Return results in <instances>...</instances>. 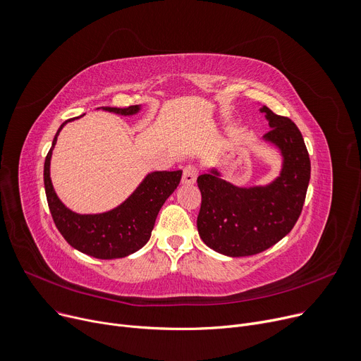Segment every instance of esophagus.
<instances>
[{
  "label": "esophagus",
  "mask_w": 361,
  "mask_h": 361,
  "mask_svg": "<svg viewBox=\"0 0 361 361\" xmlns=\"http://www.w3.org/2000/svg\"><path fill=\"white\" fill-rule=\"evenodd\" d=\"M196 178H197V169L193 166V165H187L183 171V178H181V183L183 184H195L196 183Z\"/></svg>",
  "instance_id": "1"
}]
</instances>
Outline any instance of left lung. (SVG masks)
I'll use <instances>...</instances> for the list:
<instances>
[{"instance_id": "left-lung-1", "label": "left lung", "mask_w": 361, "mask_h": 361, "mask_svg": "<svg viewBox=\"0 0 361 361\" xmlns=\"http://www.w3.org/2000/svg\"><path fill=\"white\" fill-rule=\"evenodd\" d=\"M259 112L271 128L262 142L281 159L279 176L249 187L227 181L216 166L197 177L199 236L215 252L234 258L259 254L283 239L301 215L310 183L311 164L301 131L267 106Z\"/></svg>"}]
</instances>
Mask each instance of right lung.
Returning <instances> with one entry per match:
<instances>
[{"mask_svg":"<svg viewBox=\"0 0 361 361\" xmlns=\"http://www.w3.org/2000/svg\"><path fill=\"white\" fill-rule=\"evenodd\" d=\"M99 109L122 116H133L142 111V104L125 109ZM71 121L75 119H69L60 125L44 164V187L54 224L65 240L85 255L99 259L128 257L149 242L156 216L165 200L177 189L183 171L147 172L142 183L135 187V190L118 207L99 214H78L60 200L50 177L51 154L57 143V137Z\"/></svg>","mask_w":361,"mask_h":361,"instance_id":"right-lung-1","label":"right lung"}]
</instances>
